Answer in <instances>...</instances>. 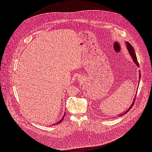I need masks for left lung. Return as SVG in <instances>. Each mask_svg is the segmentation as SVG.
<instances>
[{"mask_svg": "<svg viewBox=\"0 0 152 152\" xmlns=\"http://www.w3.org/2000/svg\"><path fill=\"white\" fill-rule=\"evenodd\" d=\"M126 45H127V48H128V51H129V53H130V56H132V60H133V62H134V63L136 64V65L139 67V63L137 62V57H136V54H135V52H134V48H133V47L132 46V45H131L129 42H126ZM140 72L139 71V80H140ZM135 98H136V96H134V99H133V101L132 102V104H131V105H130V107L129 108V109H127V110H126L124 113H122V114L119 115V116H123V115H125V113H128V112L129 110H130V109L132 108V107H133V105H134V101H135Z\"/></svg>", "mask_w": 152, "mask_h": 152, "instance_id": "8db88e82", "label": "left lung"}]
</instances>
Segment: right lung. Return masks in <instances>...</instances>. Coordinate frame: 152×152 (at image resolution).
I'll return each instance as SVG.
<instances>
[{"label": "right lung", "mask_w": 152, "mask_h": 152, "mask_svg": "<svg viewBox=\"0 0 152 152\" xmlns=\"http://www.w3.org/2000/svg\"><path fill=\"white\" fill-rule=\"evenodd\" d=\"M65 112L64 113V115H63V118H61V119L60 120V121H59L58 122H57V124H54V125H58V124H60L62 121H63V119H64V116H65Z\"/></svg>", "instance_id": "obj_1"}]
</instances>
